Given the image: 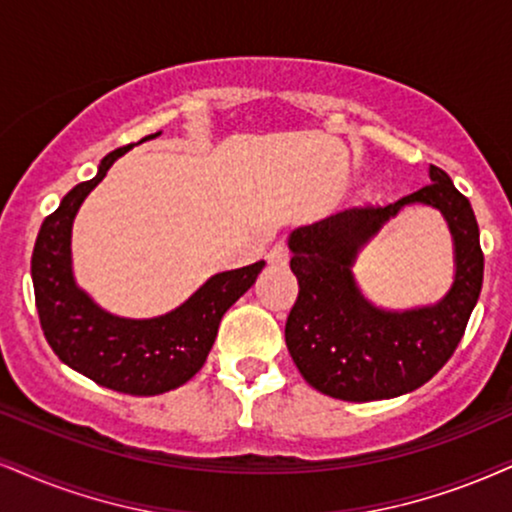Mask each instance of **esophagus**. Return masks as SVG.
Listing matches in <instances>:
<instances>
[{
  "label": "esophagus",
  "instance_id": "34e87169",
  "mask_svg": "<svg viewBox=\"0 0 512 512\" xmlns=\"http://www.w3.org/2000/svg\"><path fill=\"white\" fill-rule=\"evenodd\" d=\"M268 263L270 266H287L289 263V249L285 244H275L273 249L268 251Z\"/></svg>",
  "mask_w": 512,
  "mask_h": 512
}]
</instances>
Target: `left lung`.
Returning a JSON list of instances; mask_svg holds the SVG:
<instances>
[{
	"label": "left lung",
	"mask_w": 512,
	"mask_h": 512,
	"mask_svg": "<svg viewBox=\"0 0 512 512\" xmlns=\"http://www.w3.org/2000/svg\"><path fill=\"white\" fill-rule=\"evenodd\" d=\"M432 185L387 206L346 208L289 235V268L299 296L289 311L285 342L313 389L342 401H380L430 382L463 339L484 277L479 227L468 197L430 166ZM425 203L447 218L457 277L444 300L410 312L370 305L350 266L363 243L403 205Z\"/></svg>",
	"instance_id": "obj_1"
}]
</instances>
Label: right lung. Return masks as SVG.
Returning <instances> with one entry per match:
<instances>
[{"instance_id":"obj_1","label":"right lung","mask_w":512,"mask_h":512,"mask_svg":"<svg viewBox=\"0 0 512 512\" xmlns=\"http://www.w3.org/2000/svg\"><path fill=\"white\" fill-rule=\"evenodd\" d=\"M130 149L132 144L106 154L97 175L75 185L52 216L44 218L30 273L42 332L68 368L106 389L132 396H156L178 389L197 375L216 342L220 318L254 285L266 263L258 261L213 275L185 304L159 318H118L94 304L73 280V220L87 194Z\"/></svg>"}]
</instances>
